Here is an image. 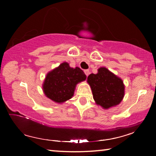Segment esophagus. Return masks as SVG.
<instances>
[{"mask_svg":"<svg viewBox=\"0 0 156 156\" xmlns=\"http://www.w3.org/2000/svg\"><path fill=\"white\" fill-rule=\"evenodd\" d=\"M84 73H85V75L87 76H89V69H85L84 71Z\"/></svg>","mask_w":156,"mask_h":156,"instance_id":"esophagus-1","label":"esophagus"}]
</instances>
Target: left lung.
Segmentation results:
<instances>
[{"label": "left lung", "instance_id": "8db88e82", "mask_svg": "<svg viewBox=\"0 0 156 156\" xmlns=\"http://www.w3.org/2000/svg\"><path fill=\"white\" fill-rule=\"evenodd\" d=\"M87 81L96 103L105 109L119 105L125 96L122 79L105 67L99 68L96 74L91 73Z\"/></svg>", "mask_w": 156, "mask_h": 156}]
</instances>
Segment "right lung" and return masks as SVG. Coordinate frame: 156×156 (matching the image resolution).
Listing matches in <instances>:
<instances>
[{
    "instance_id": "add662e5",
    "label": "right lung",
    "mask_w": 156,
    "mask_h": 156,
    "mask_svg": "<svg viewBox=\"0 0 156 156\" xmlns=\"http://www.w3.org/2000/svg\"><path fill=\"white\" fill-rule=\"evenodd\" d=\"M86 78L81 69L70 67L65 62L47 74L43 84L44 94L54 102L62 103L72 98L76 84Z\"/></svg>"
}]
</instances>
